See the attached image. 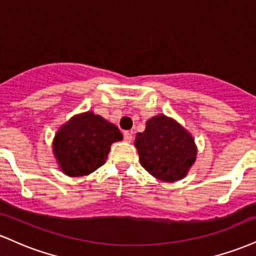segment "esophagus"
I'll return each instance as SVG.
<instances>
[{
  "instance_id": "1",
  "label": "esophagus",
  "mask_w": 256,
  "mask_h": 256,
  "mask_svg": "<svg viewBox=\"0 0 256 256\" xmlns=\"http://www.w3.org/2000/svg\"><path fill=\"white\" fill-rule=\"evenodd\" d=\"M132 131H125L124 132V140L125 142H131L132 140Z\"/></svg>"
}]
</instances>
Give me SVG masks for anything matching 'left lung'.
Here are the masks:
<instances>
[{
	"mask_svg": "<svg viewBox=\"0 0 256 256\" xmlns=\"http://www.w3.org/2000/svg\"><path fill=\"white\" fill-rule=\"evenodd\" d=\"M134 146L140 165L152 177L164 182L184 178L198 155L192 134L162 114L146 122V130L136 134Z\"/></svg>",
	"mask_w": 256,
	"mask_h": 256,
	"instance_id": "8db88e82",
	"label": "left lung"
}]
</instances>
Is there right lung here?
I'll return each instance as SVG.
<instances>
[{
	"instance_id": "add662e5",
	"label": "right lung",
	"mask_w": 256,
	"mask_h": 256,
	"mask_svg": "<svg viewBox=\"0 0 256 256\" xmlns=\"http://www.w3.org/2000/svg\"><path fill=\"white\" fill-rule=\"evenodd\" d=\"M122 140V132L116 125L86 112L74 116L58 128L52 150L64 174L79 177L104 165L112 143Z\"/></svg>"
}]
</instances>
